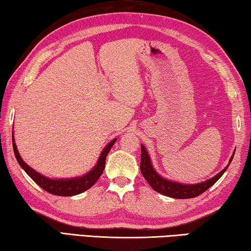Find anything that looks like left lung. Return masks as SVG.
<instances>
[{"label":"left lung","mask_w":251,"mask_h":251,"mask_svg":"<svg viewBox=\"0 0 251 251\" xmlns=\"http://www.w3.org/2000/svg\"><path fill=\"white\" fill-rule=\"evenodd\" d=\"M235 151L233 152V156L230 157L228 165H227L224 169L221 172H218L216 176H214L211 179H208L204 182H199L195 184H186V183H180V182L172 181L166 177L161 176L154 169L150 159L149 153L147 149L144 145H141V159H140V171L143 173L146 181L148 182L149 185L156 191V192L166 195V197H170L173 199H192L198 197V195L202 194L207 189L215 183V182L220 179V177L224 175V172L229 167V163L231 162L234 158Z\"/></svg>","instance_id":"8db88e82"}]
</instances>
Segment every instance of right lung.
I'll return each mask as SVG.
<instances>
[{"instance_id":"add662e5","label":"right lung","mask_w":251,"mask_h":251,"mask_svg":"<svg viewBox=\"0 0 251 251\" xmlns=\"http://www.w3.org/2000/svg\"><path fill=\"white\" fill-rule=\"evenodd\" d=\"M117 138H114L108 143L105 148L102 150L101 154L98 159L95 166L91 169L89 172H86L83 176H75V177H61V179H51V177L45 176L40 175L39 172L34 170L33 168L29 167L27 163L23 160L20 152H18L15 138H14V131H12V141H13V149H14V153L16 157L17 162L20 163L22 169L28 175L31 179H33L36 183H37L40 188L44 189L47 192L54 194V195H60V197H72V195L80 194L84 191L89 190L91 186L94 185L95 182L99 180V177L101 176L103 173L104 168H105V160L107 153L110 152L113 145L115 144Z\"/></svg>"}]
</instances>
